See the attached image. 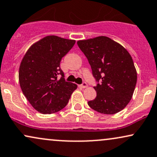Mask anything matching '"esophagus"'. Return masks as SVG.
Here are the masks:
<instances>
[{
    "instance_id": "esophagus-1",
    "label": "esophagus",
    "mask_w": 157,
    "mask_h": 157,
    "mask_svg": "<svg viewBox=\"0 0 157 157\" xmlns=\"http://www.w3.org/2000/svg\"><path fill=\"white\" fill-rule=\"evenodd\" d=\"M79 87H80V88H86L88 87V84H87L86 82H82L81 85H79Z\"/></svg>"
}]
</instances>
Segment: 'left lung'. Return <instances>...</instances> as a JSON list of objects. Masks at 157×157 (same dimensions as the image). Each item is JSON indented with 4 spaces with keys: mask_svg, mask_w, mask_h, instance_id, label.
<instances>
[{
    "mask_svg": "<svg viewBox=\"0 0 157 157\" xmlns=\"http://www.w3.org/2000/svg\"><path fill=\"white\" fill-rule=\"evenodd\" d=\"M91 67L97 97L88 102L100 113L113 115L122 110L132 97L137 71L131 56L120 44L99 36L77 41Z\"/></svg>",
    "mask_w": 157,
    "mask_h": 157,
    "instance_id": "1",
    "label": "left lung"
}]
</instances>
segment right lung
I'll return each instance as SVG.
<instances>
[{
	"label": "right lung",
	"mask_w": 157,
	"mask_h": 157,
	"mask_svg": "<svg viewBox=\"0 0 157 157\" xmlns=\"http://www.w3.org/2000/svg\"><path fill=\"white\" fill-rule=\"evenodd\" d=\"M75 41L49 36L28 49L20 63L19 81L25 97L38 112L57 113L67 106L77 85L65 80L62 58Z\"/></svg>",
	"instance_id": "right-lung-1"
}]
</instances>
